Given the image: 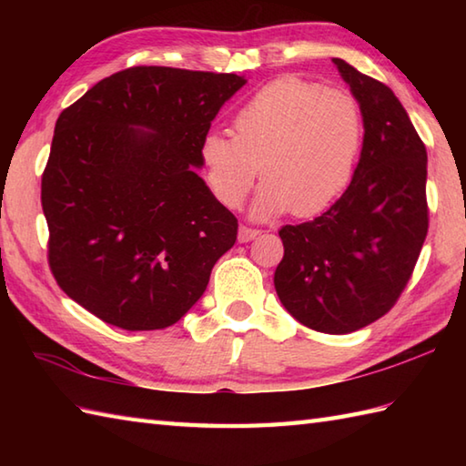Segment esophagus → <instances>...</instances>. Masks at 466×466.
<instances>
[{
  "label": "esophagus",
  "instance_id": "1",
  "mask_svg": "<svg viewBox=\"0 0 466 466\" xmlns=\"http://www.w3.org/2000/svg\"><path fill=\"white\" fill-rule=\"evenodd\" d=\"M260 234V230L258 228H250V226H240V230H238V240L240 242H250V240H254L256 236Z\"/></svg>",
  "mask_w": 466,
  "mask_h": 466
}]
</instances>
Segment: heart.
Here are the masks:
<instances>
[{
    "label": "heart",
    "mask_w": 466,
    "mask_h": 466,
    "mask_svg": "<svg viewBox=\"0 0 466 466\" xmlns=\"http://www.w3.org/2000/svg\"><path fill=\"white\" fill-rule=\"evenodd\" d=\"M232 134H208L200 166L216 202L236 210L262 176L258 218H309L339 196L359 160L364 117L342 90L280 77L260 87L232 120Z\"/></svg>",
    "instance_id": "obj_1"
}]
</instances>
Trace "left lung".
I'll return each mask as SVG.
<instances>
[{"instance_id":"1","label":"left lung","mask_w":466,"mask_h":466,"mask_svg":"<svg viewBox=\"0 0 466 466\" xmlns=\"http://www.w3.org/2000/svg\"><path fill=\"white\" fill-rule=\"evenodd\" d=\"M364 117L350 186L310 222L286 224L279 299L316 332L349 334L389 312L429 232L427 147L386 84L334 57Z\"/></svg>"}]
</instances>
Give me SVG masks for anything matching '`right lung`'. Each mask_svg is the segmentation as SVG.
Wrapping results in <instances>:
<instances>
[{"mask_svg": "<svg viewBox=\"0 0 466 466\" xmlns=\"http://www.w3.org/2000/svg\"><path fill=\"white\" fill-rule=\"evenodd\" d=\"M244 84L134 66L59 114L42 174L47 262L87 312L124 330H160L204 294L238 220L194 166L218 110Z\"/></svg>", "mask_w": 466, "mask_h": 466, "instance_id": "add662e5", "label": "right lung"}]
</instances>
